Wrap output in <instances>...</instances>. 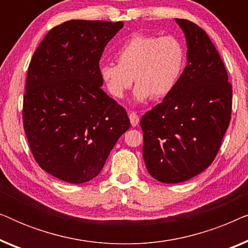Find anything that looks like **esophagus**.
Returning a JSON list of instances; mask_svg holds the SVG:
<instances>
[{
  "label": "esophagus",
  "mask_w": 248,
  "mask_h": 248,
  "mask_svg": "<svg viewBox=\"0 0 248 248\" xmlns=\"http://www.w3.org/2000/svg\"><path fill=\"white\" fill-rule=\"evenodd\" d=\"M128 117H130L132 126H137V125L139 124V122H140V118H139V116L134 113V111H131V113L128 114Z\"/></svg>",
  "instance_id": "34e87169"
}]
</instances>
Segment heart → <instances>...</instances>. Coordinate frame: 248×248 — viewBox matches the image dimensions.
<instances>
[{
  "instance_id": "obj_1",
  "label": "heart",
  "mask_w": 248,
  "mask_h": 248,
  "mask_svg": "<svg viewBox=\"0 0 248 248\" xmlns=\"http://www.w3.org/2000/svg\"><path fill=\"white\" fill-rule=\"evenodd\" d=\"M117 64L103 62L98 74L111 97L121 99L137 83L134 99H160L174 89L185 64L182 43L172 36L157 37L137 33L115 54Z\"/></svg>"
}]
</instances>
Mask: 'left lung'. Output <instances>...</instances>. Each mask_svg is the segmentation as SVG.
I'll use <instances>...</instances> for the list:
<instances>
[{
    "instance_id": "left-lung-1",
    "label": "left lung",
    "mask_w": 248,
    "mask_h": 248,
    "mask_svg": "<svg viewBox=\"0 0 248 248\" xmlns=\"http://www.w3.org/2000/svg\"><path fill=\"white\" fill-rule=\"evenodd\" d=\"M185 35L187 65L169 94L141 118L143 159L157 181H188L212 164L232 116L226 67L204 30L175 19Z\"/></svg>"
}]
</instances>
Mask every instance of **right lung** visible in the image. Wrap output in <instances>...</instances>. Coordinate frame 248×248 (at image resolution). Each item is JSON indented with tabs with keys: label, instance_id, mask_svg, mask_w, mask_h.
I'll list each match as a JSON object with an SVG mask.
<instances>
[{
	"label": "right lung",
	"instance_id": "add662e5",
	"mask_svg": "<svg viewBox=\"0 0 248 248\" xmlns=\"http://www.w3.org/2000/svg\"><path fill=\"white\" fill-rule=\"evenodd\" d=\"M123 26L70 20L47 32L30 61L23 127L33 158L61 181L81 184L96 177L131 126L98 74L105 46Z\"/></svg>",
	"mask_w": 248,
	"mask_h": 248
}]
</instances>
